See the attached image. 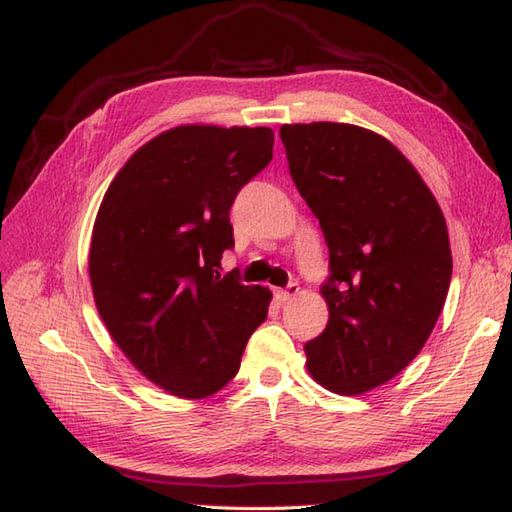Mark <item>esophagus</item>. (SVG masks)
Wrapping results in <instances>:
<instances>
[{
	"label": "esophagus",
	"instance_id": "34e87169",
	"mask_svg": "<svg viewBox=\"0 0 512 512\" xmlns=\"http://www.w3.org/2000/svg\"><path fill=\"white\" fill-rule=\"evenodd\" d=\"M297 295H299V284H288L286 288L277 290V299L279 301H290L292 297H297Z\"/></svg>",
	"mask_w": 512,
	"mask_h": 512
}]
</instances>
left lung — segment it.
Wrapping results in <instances>:
<instances>
[{"label": "left lung", "instance_id": "obj_1", "mask_svg": "<svg viewBox=\"0 0 512 512\" xmlns=\"http://www.w3.org/2000/svg\"><path fill=\"white\" fill-rule=\"evenodd\" d=\"M288 169L330 250L325 330L306 343L308 372L354 396L402 372L436 325L451 284L447 222L420 173L369 129H279Z\"/></svg>", "mask_w": 512, "mask_h": 512}]
</instances>
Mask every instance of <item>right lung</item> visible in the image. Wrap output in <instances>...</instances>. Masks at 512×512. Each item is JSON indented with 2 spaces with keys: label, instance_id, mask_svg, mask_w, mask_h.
<instances>
[{
  "label": "right lung",
  "instance_id": "obj_1",
  "mask_svg": "<svg viewBox=\"0 0 512 512\" xmlns=\"http://www.w3.org/2000/svg\"><path fill=\"white\" fill-rule=\"evenodd\" d=\"M268 127L182 125L116 173L96 215L90 281L105 328L151 383L206 398L231 380L268 317L270 290L220 277L228 220L273 160Z\"/></svg>",
  "mask_w": 512,
  "mask_h": 512
}]
</instances>
